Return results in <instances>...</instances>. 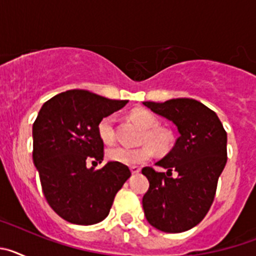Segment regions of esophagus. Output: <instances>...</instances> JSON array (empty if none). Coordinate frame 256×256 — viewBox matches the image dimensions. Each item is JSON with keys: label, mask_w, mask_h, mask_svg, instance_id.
Listing matches in <instances>:
<instances>
[{"label": "esophagus", "mask_w": 256, "mask_h": 256, "mask_svg": "<svg viewBox=\"0 0 256 256\" xmlns=\"http://www.w3.org/2000/svg\"><path fill=\"white\" fill-rule=\"evenodd\" d=\"M130 172H132L133 174H138L140 172H141V168H140V166H130Z\"/></svg>", "instance_id": "esophagus-1"}]
</instances>
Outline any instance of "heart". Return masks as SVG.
Here are the masks:
<instances>
[{"label": "heart", "instance_id": "obj_1", "mask_svg": "<svg viewBox=\"0 0 256 256\" xmlns=\"http://www.w3.org/2000/svg\"><path fill=\"white\" fill-rule=\"evenodd\" d=\"M130 119L144 130L142 141L150 144L156 151H165L169 148L172 136L168 130L158 128V120L150 112L144 108H134L130 112ZM115 119L112 115L102 118L97 126V133L101 141L105 144H112L115 140L114 130ZM152 156V148L150 144H144L138 148H128L116 146L108 151V158L112 162H120L126 165H140L146 162Z\"/></svg>", "mask_w": 256, "mask_h": 256}]
</instances>
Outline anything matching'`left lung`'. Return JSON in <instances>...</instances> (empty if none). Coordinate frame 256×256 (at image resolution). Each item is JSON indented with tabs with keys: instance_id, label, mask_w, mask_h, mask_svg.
I'll return each instance as SVG.
<instances>
[{
	"instance_id": "left-lung-1",
	"label": "left lung",
	"mask_w": 256,
	"mask_h": 256,
	"mask_svg": "<svg viewBox=\"0 0 256 256\" xmlns=\"http://www.w3.org/2000/svg\"><path fill=\"white\" fill-rule=\"evenodd\" d=\"M144 105L173 122L180 132L174 148L156 162L166 173L142 169L150 182L142 198L144 216L156 230L184 232L204 219L214 201L227 162V133L216 112L194 98ZM173 172L177 178L171 177Z\"/></svg>"
}]
</instances>
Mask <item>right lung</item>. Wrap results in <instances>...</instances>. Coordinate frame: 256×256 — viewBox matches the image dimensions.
Returning a JSON list of instances; mask_svg holds the SVG:
<instances>
[{"label":"right lung","instance_id":"1","mask_svg":"<svg viewBox=\"0 0 256 256\" xmlns=\"http://www.w3.org/2000/svg\"><path fill=\"white\" fill-rule=\"evenodd\" d=\"M128 100H108L83 90L62 92L44 104L33 124V162L47 202L65 220L96 224L108 216L116 192L130 177L126 165L104 160L97 126Z\"/></svg>","mask_w":256,"mask_h":256}]
</instances>
